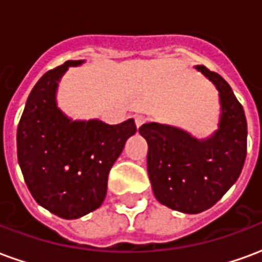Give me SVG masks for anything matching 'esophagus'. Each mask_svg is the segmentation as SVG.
Returning a JSON list of instances; mask_svg holds the SVG:
<instances>
[{
	"label": "esophagus",
	"mask_w": 262,
	"mask_h": 262,
	"mask_svg": "<svg viewBox=\"0 0 262 262\" xmlns=\"http://www.w3.org/2000/svg\"><path fill=\"white\" fill-rule=\"evenodd\" d=\"M144 120H146V119H144V116H140V115L135 118V123H136L137 129H139V127H140V126H142L143 123H144Z\"/></svg>",
	"instance_id": "34e87169"
}]
</instances>
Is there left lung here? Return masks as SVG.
<instances>
[{
    "label": "left lung",
    "mask_w": 262,
    "mask_h": 262,
    "mask_svg": "<svg viewBox=\"0 0 262 262\" xmlns=\"http://www.w3.org/2000/svg\"><path fill=\"white\" fill-rule=\"evenodd\" d=\"M219 92L217 130L205 139L171 125L139 129L148 144L147 172L156 199L182 213L212 208L237 181L247 154V120L230 85L205 66H195Z\"/></svg>",
    "instance_id": "left-lung-1"
}]
</instances>
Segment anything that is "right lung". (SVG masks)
<instances>
[{"label": "right lung", "mask_w": 262, "mask_h": 262, "mask_svg": "<svg viewBox=\"0 0 262 262\" xmlns=\"http://www.w3.org/2000/svg\"><path fill=\"white\" fill-rule=\"evenodd\" d=\"M69 60L37 81L28 97L16 132L18 163L32 196L63 219H78L102 205L108 174L136 133L135 120L108 125L99 119L74 120L57 106L59 82Z\"/></svg>", "instance_id": "add662e5"}]
</instances>
